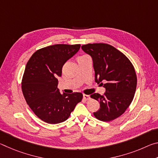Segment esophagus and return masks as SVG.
<instances>
[{
	"label": "esophagus",
	"instance_id": "1",
	"mask_svg": "<svg viewBox=\"0 0 158 158\" xmlns=\"http://www.w3.org/2000/svg\"><path fill=\"white\" fill-rule=\"evenodd\" d=\"M83 98H84V100H90V96L88 95L84 94V95H83Z\"/></svg>",
	"mask_w": 158,
	"mask_h": 158
}]
</instances>
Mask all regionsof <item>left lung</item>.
Segmentation results:
<instances>
[{
	"instance_id": "left-lung-1",
	"label": "left lung",
	"mask_w": 158,
	"mask_h": 158,
	"mask_svg": "<svg viewBox=\"0 0 158 158\" xmlns=\"http://www.w3.org/2000/svg\"><path fill=\"white\" fill-rule=\"evenodd\" d=\"M81 49L92 58L95 81L106 90L103 95H90L100 105L93 114L100 121H111L121 116L132 102L137 81L135 68L123 53L111 45L88 44Z\"/></svg>"
}]
</instances>
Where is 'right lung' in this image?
I'll list each match as a JSON object with an SVG mask.
<instances>
[{
    "label": "right lung",
    "instance_id": "obj_1",
    "mask_svg": "<svg viewBox=\"0 0 158 158\" xmlns=\"http://www.w3.org/2000/svg\"><path fill=\"white\" fill-rule=\"evenodd\" d=\"M80 44H55L36 51L26 64L21 89L26 102L42 121L57 124L66 121L81 101V93L61 94L58 77L64 64L78 52Z\"/></svg>",
    "mask_w": 158,
    "mask_h": 158
}]
</instances>
